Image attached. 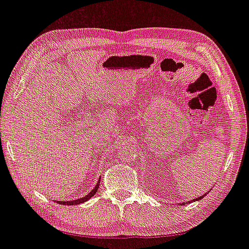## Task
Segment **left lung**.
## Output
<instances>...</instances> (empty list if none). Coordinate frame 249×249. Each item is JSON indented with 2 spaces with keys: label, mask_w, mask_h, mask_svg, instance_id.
I'll use <instances>...</instances> for the list:
<instances>
[{
  "label": "left lung",
  "mask_w": 249,
  "mask_h": 249,
  "mask_svg": "<svg viewBox=\"0 0 249 249\" xmlns=\"http://www.w3.org/2000/svg\"><path fill=\"white\" fill-rule=\"evenodd\" d=\"M203 196H206V194H204V195H201V196H199V197H197V199H194L193 201H197V200H201V199H202V197ZM190 202H192V201H190ZM182 204V203H181ZM182 206H184V204H182Z\"/></svg>",
  "instance_id": "1"
}]
</instances>
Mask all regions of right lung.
<instances>
[{
  "instance_id": "right-lung-1",
  "label": "right lung",
  "mask_w": 249,
  "mask_h": 249,
  "mask_svg": "<svg viewBox=\"0 0 249 249\" xmlns=\"http://www.w3.org/2000/svg\"><path fill=\"white\" fill-rule=\"evenodd\" d=\"M99 185H100V180L97 181L96 186L93 188L92 192H89L87 195H85V196L80 197V199H77V200H72V201H57V203L59 204H64V206H74V204H79V203H83V202H86L87 200H89L90 197L94 196L96 193L97 188H99Z\"/></svg>"
}]
</instances>
